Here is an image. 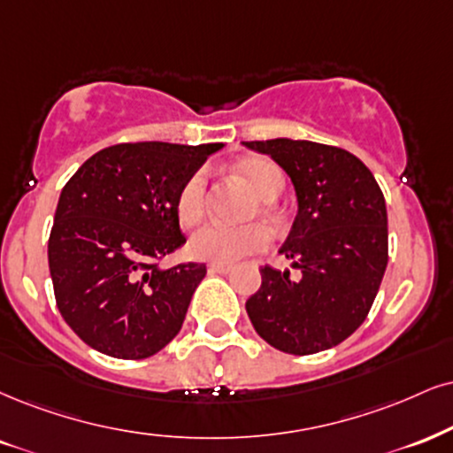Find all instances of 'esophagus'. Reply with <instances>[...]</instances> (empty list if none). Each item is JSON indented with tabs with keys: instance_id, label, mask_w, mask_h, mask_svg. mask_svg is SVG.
Masks as SVG:
<instances>
[{
	"instance_id": "1",
	"label": "esophagus",
	"mask_w": 453,
	"mask_h": 453,
	"mask_svg": "<svg viewBox=\"0 0 453 453\" xmlns=\"http://www.w3.org/2000/svg\"><path fill=\"white\" fill-rule=\"evenodd\" d=\"M210 273H231L233 271V265L231 262H211L208 266Z\"/></svg>"
}]
</instances>
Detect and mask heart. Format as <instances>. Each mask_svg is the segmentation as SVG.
<instances>
[{
	"instance_id": "b5f03b06",
	"label": "heart",
	"mask_w": 453,
	"mask_h": 453,
	"mask_svg": "<svg viewBox=\"0 0 453 453\" xmlns=\"http://www.w3.org/2000/svg\"><path fill=\"white\" fill-rule=\"evenodd\" d=\"M239 174L250 182L262 201H275L286 188V176L275 161L250 157L237 165ZM208 211V182L205 172H195L184 180L176 197V214L182 226H195ZM271 242L269 231L262 225L225 226L205 225L188 239L193 258L214 262H235L243 256L265 250Z\"/></svg>"
}]
</instances>
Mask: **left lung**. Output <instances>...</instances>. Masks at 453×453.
<instances>
[{
	"label": "left lung",
	"instance_id": "obj_1",
	"mask_svg": "<svg viewBox=\"0 0 453 453\" xmlns=\"http://www.w3.org/2000/svg\"><path fill=\"white\" fill-rule=\"evenodd\" d=\"M271 155L294 184L298 214L281 252L289 271L260 269L245 303L258 336L289 355L327 350L365 321L388 262V220L376 178L349 150L311 141L243 142Z\"/></svg>",
	"mask_w": 453,
	"mask_h": 453
}]
</instances>
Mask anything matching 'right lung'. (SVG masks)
Listing matches in <instances>:
<instances>
[{
	"instance_id": "obj_1",
	"label": "right lung",
	"mask_w": 453,
	"mask_h": 453,
	"mask_svg": "<svg viewBox=\"0 0 453 453\" xmlns=\"http://www.w3.org/2000/svg\"><path fill=\"white\" fill-rule=\"evenodd\" d=\"M222 142H127L98 150L65 184L48 242L60 315L117 359L159 353L180 332L205 265L161 269L187 242L176 197Z\"/></svg>"
}]
</instances>
